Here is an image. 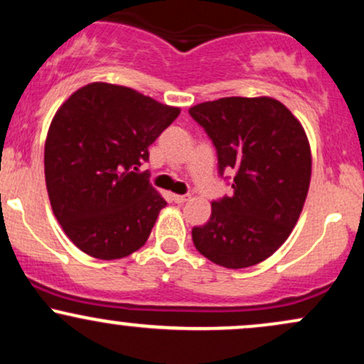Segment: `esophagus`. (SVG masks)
I'll return each instance as SVG.
<instances>
[{"mask_svg": "<svg viewBox=\"0 0 364 364\" xmlns=\"http://www.w3.org/2000/svg\"><path fill=\"white\" fill-rule=\"evenodd\" d=\"M171 198H173V202H176V203H185L186 200L190 198V195H173Z\"/></svg>", "mask_w": 364, "mask_h": 364, "instance_id": "esophagus-1", "label": "esophagus"}]
</instances>
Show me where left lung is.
I'll use <instances>...</instances> for the list:
<instances>
[{
	"mask_svg": "<svg viewBox=\"0 0 364 364\" xmlns=\"http://www.w3.org/2000/svg\"><path fill=\"white\" fill-rule=\"evenodd\" d=\"M188 112L214 144L217 174L232 188L212 202L210 219L191 229L195 248L228 269L260 263L287 240L306 200L311 154L304 129L270 97H223Z\"/></svg>",
	"mask_w": 364,
	"mask_h": 364,
	"instance_id": "left-lung-1",
	"label": "left lung"
}]
</instances>
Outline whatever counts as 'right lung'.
Wrapping results in <instances>:
<instances>
[{"label": "right lung", "instance_id": "right-lung-1", "mask_svg": "<svg viewBox=\"0 0 364 364\" xmlns=\"http://www.w3.org/2000/svg\"><path fill=\"white\" fill-rule=\"evenodd\" d=\"M140 92L89 83L58 109L44 149L49 200L83 253L116 260L145 245L168 205L149 183V145L178 118Z\"/></svg>", "mask_w": 364, "mask_h": 364}]
</instances>
